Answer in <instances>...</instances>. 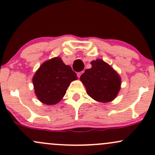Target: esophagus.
<instances>
[{"instance_id":"obj_1","label":"esophagus","mask_w":155,"mask_h":155,"mask_svg":"<svg viewBox=\"0 0 155 155\" xmlns=\"http://www.w3.org/2000/svg\"><path fill=\"white\" fill-rule=\"evenodd\" d=\"M83 73H84V71H80V72H78V73H77V76H78V77L79 78L80 76H81V74H83Z\"/></svg>"}]
</instances>
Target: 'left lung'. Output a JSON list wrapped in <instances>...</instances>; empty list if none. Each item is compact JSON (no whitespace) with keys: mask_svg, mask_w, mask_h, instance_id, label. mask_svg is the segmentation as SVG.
I'll return each instance as SVG.
<instances>
[{"mask_svg":"<svg viewBox=\"0 0 155 155\" xmlns=\"http://www.w3.org/2000/svg\"><path fill=\"white\" fill-rule=\"evenodd\" d=\"M91 64V68L87 69L80 77L87 94L99 102L114 100L120 90V76L104 60H93Z\"/></svg>","mask_w":155,"mask_h":155,"instance_id":"8db88e82","label":"left lung"}]
</instances>
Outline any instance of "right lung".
I'll return each instance as SVG.
<instances>
[{
    "label": "right lung",
    "instance_id": "right-lung-1",
    "mask_svg": "<svg viewBox=\"0 0 155 155\" xmlns=\"http://www.w3.org/2000/svg\"><path fill=\"white\" fill-rule=\"evenodd\" d=\"M77 79L71 67L60 58H54L41 65L33 78L35 93L43 104L53 105L65 95L71 82Z\"/></svg>",
    "mask_w": 155,
    "mask_h": 155
}]
</instances>
